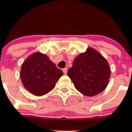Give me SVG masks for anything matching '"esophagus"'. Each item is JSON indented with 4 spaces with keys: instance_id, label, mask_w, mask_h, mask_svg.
<instances>
[{
    "instance_id": "34e87169",
    "label": "esophagus",
    "mask_w": 132,
    "mask_h": 132,
    "mask_svg": "<svg viewBox=\"0 0 132 132\" xmlns=\"http://www.w3.org/2000/svg\"><path fill=\"white\" fill-rule=\"evenodd\" d=\"M62 71H63L64 74H66L67 73V71H68V68H64V69H62Z\"/></svg>"
}]
</instances>
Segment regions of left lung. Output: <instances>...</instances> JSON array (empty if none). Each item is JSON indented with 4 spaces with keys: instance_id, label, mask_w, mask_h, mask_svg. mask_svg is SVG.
<instances>
[{
    "instance_id": "obj_1",
    "label": "left lung",
    "mask_w": 132,
    "mask_h": 132,
    "mask_svg": "<svg viewBox=\"0 0 132 132\" xmlns=\"http://www.w3.org/2000/svg\"><path fill=\"white\" fill-rule=\"evenodd\" d=\"M110 72L106 59L95 49L89 47L75 59L68 75L76 89L84 95L93 96L107 87Z\"/></svg>"
}]
</instances>
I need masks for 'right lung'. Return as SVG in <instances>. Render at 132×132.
I'll list each match as a JSON object with an SVG mask.
<instances>
[{"label": "right lung", "mask_w": 132, "mask_h": 132, "mask_svg": "<svg viewBox=\"0 0 132 132\" xmlns=\"http://www.w3.org/2000/svg\"><path fill=\"white\" fill-rule=\"evenodd\" d=\"M62 75L47 55L36 52L23 62L20 76L27 91L34 95L43 96L55 87Z\"/></svg>", "instance_id": "1"}]
</instances>
